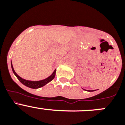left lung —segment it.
I'll list each match as a JSON object with an SVG mask.
<instances>
[{"label":"left lung","instance_id":"1","mask_svg":"<svg viewBox=\"0 0 125 125\" xmlns=\"http://www.w3.org/2000/svg\"><path fill=\"white\" fill-rule=\"evenodd\" d=\"M94 91H95V90H94ZM93 91V90H92V91Z\"/></svg>","mask_w":125,"mask_h":125}]
</instances>
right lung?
Listing matches in <instances>:
<instances>
[{"instance_id": "1", "label": "right lung", "mask_w": 125, "mask_h": 125, "mask_svg": "<svg viewBox=\"0 0 125 125\" xmlns=\"http://www.w3.org/2000/svg\"><path fill=\"white\" fill-rule=\"evenodd\" d=\"M11 67H12V71L13 73H14V74L15 75V76L17 77V79L21 81V83H22L23 84L26 86L29 87V88H32V89H37V88H39L44 86L46 85V84L49 83L50 81H51L54 78L55 75H56V69H55L54 71L52 73V74L49 77L46 78V79H43V80L41 81H27L25 80V79H22V78H21L19 76L17 75V74L15 72V71H14V68H13L12 61H11Z\"/></svg>"}]
</instances>
